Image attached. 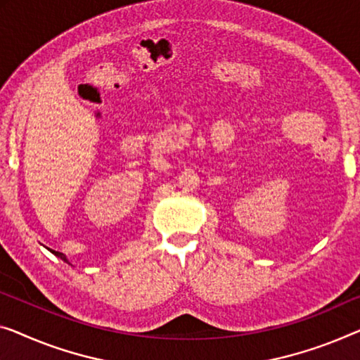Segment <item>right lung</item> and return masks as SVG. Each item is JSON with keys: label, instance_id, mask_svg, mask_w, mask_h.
Instances as JSON below:
<instances>
[{"label": "right lung", "instance_id": "right-lung-1", "mask_svg": "<svg viewBox=\"0 0 360 360\" xmlns=\"http://www.w3.org/2000/svg\"><path fill=\"white\" fill-rule=\"evenodd\" d=\"M48 250H50V252H53V254H55L56 257H60V259H61V260H64V262H66V264H69V262H68V259H66V255H64V254H61V252H56V250H51V249H48Z\"/></svg>", "mask_w": 360, "mask_h": 360}]
</instances>
